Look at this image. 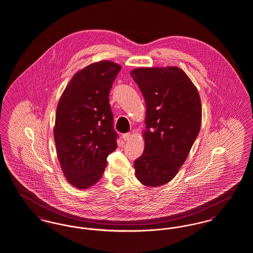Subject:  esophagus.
<instances>
[{
  "instance_id": "34e87169",
  "label": "esophagus",
  "mask_w": 253,
  "mask_h": 253,
  "mask_svg": "<svg viewBox=\"0 0 253 253\" xmlns=\"http://www.w3.org/2000/svg\"><path fill=\"white\" fill-rule=\"evenodd\" d=\"M122 138L125 140V141H129L131 139V134L130 132H126L122 135Z\"/></svg>"
}]
</instances>
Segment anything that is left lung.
Listing matches in <instances>:
<instances>
[{"label":"left lung","mask_w":253,"mask_h":253,"mask_svg":"<svg viewBox=\"0 0 253 253\" xmlns=\"http://www.w3.org/2000/svg\"><path fill=\"white\" fill-rule=\"evenodd\" d=\"M131 76L146 103L145 149L134 161L135 176L156 187L170 182L187 158L201 129V98L177 67L138 68Z\"/></svg>","instance_id":"1"}]
</instances>
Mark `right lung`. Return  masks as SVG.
Returning a JSON list of instances; mask_svg holds the SVG:
<instances>
[{
  "mask_svg": "<svg viewBox=\"0 0 253 253\" xmlns=\"http://www.w3.org/2000/svg\"><path fill=\"white\" fill-rule=\"evenodd\" d=\"M122 70L111 61L76 72L61 96L53 129L57 157L67 181L78 189L99 182L107 156L117 149L109 93Z\"/></svg>",
  "mask_w": 253,
  "mask_h": 253,
  "instance_id": "right-lung-1",
  "label": "right lung"
}]
</instances>
